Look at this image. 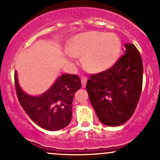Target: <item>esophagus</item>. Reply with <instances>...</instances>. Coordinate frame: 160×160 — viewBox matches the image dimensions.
Instances as JSON below:
<instances>
[{
	"mask_svg": "<svg viewBox=\"0 0 160 160\" xmlns=\"http://www.w3.org/2000/svg\"><path fill=\"white\" fill-rule=\"evenodd\" d=\"M87 77H81V83H82V87H85L86 84H87Z\"/></svg>",
	"mask_w": 160,
	"mask_h": 160,
	"instance_id": "esophagus-1",
	"label": "esophagus"
}]
</instances>
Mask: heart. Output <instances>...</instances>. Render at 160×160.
<instances>
[{
    "instance_id": "heart-1",
    "label": "heart",
    "mask_w": 160,
    "mask_h": 160,
    "mask_svg": "<svg viewBox=\"0 0 160 160\" xmlns=\"http://www.w3.org/2000/svg\"><path fill=\"white\" fill-rule=\"evenodd\" d=\"M67 50L71 58L83 55V64L90 70L102 72L117 62L121 51V42L113 33L86 32L73 37Z\"/></svg>"
}]
</instances>
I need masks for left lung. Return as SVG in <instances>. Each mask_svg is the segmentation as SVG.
Returning <instances> with one entry per match:
<instances>
[{
    "label": "left lung",
    "mask_w": 160,
    "mask_h": 160,
    "mask_svg": "<svg viewBox=\"0 0 160 160\" xmlns=\"http://www.w3.org/2000/svg\"><path fill=\"white\" fill-rule=\"evenodd\" d=\"M125 47V54L108 70L90 75L86 87L99 120L109 127L122 125L132 117L142 91V58L134 44Z\"/></svg>",
    "instance_id": "1"
}]
</instances>
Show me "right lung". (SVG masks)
<instances>
[{
	"label": "right lung",
	"mask_w": 160,
	"mask_h": 160,
	"mask_svg": "<svg viewBox=\"0 0 160 160\" xmlns=\"http://www.w3.org/2000/svg\"><path fill=\"white\" fill-rule=\"evenodd\" d=\"M14 83L20 104L35 123L50 131L63 129L70 123L73 96L81 87L78 76L63 74L48 91L39 97H33L23 92L18 84L16 71Z\"/></svg>",
	"instance_id": "right-lung-1"
}]
</instances>
